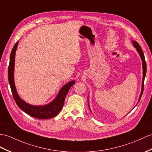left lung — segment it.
<instances>
[{
  "label": "left lung",
  "instance_id": "1",
  "mask_svg": "<svg viewBox=\"0 0 152 152\" xmlns=\"http://www.w3.org/2000/svg\"><path fill=\"white\" fill-rule=\"evenodd\" d=\"M132 44L133 45H134V48H135V49L137 50V51L139 55H140V58H141V61L142 62V86H141V92H140V96H139V101H138V102L137 104L139 103V102L140 101V98H141L142 97V92H143V90H144V78H145L146 77V61H145V58H144V53H143V51L141 49V48H140V46H139V44L136 41H135V40H132ZM88 106H89V108H90V105H89V102H88ZM91 111V110H90Z\"/></svg>",
  "mask_w": 152,
  "mask_h": 152
}]
</instances>
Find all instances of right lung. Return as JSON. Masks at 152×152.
Instances as JSON below:
<instances>
[{
    "mask_svg": "<svg viewBox=\"0 0 152 152\" xmlns=\"http://www.w3.org/2000/svg\"><path fill=\"white\" fill-rule=\"evenodd\" d=\"M18 42L17 41L13 46L10 54V64L8 67V80L12 90L13 98L17 106L25 113L33 117L40 119H48L57 116L61 112L64 106V100L68 91L73 85L75 84V80H73L66 83L59 90L57 95L52 101L47 104L42 106H35L29 104L26 102L18 95L15 84L14 81V68L15 61V52L17 48Z\"/></svg>",
    "mask_w": 152,
    "mask_h": 152,
    "instance_id": "right-lung-1",
    "label": "right lung"
}]
</instances>
